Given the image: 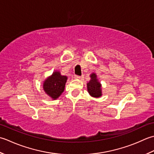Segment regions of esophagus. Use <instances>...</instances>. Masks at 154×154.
Segmentation results:
<instances>
[{"label":"esophagus","instance_id":"34e87169","mask_svg":"<svg viewBox=\"0 0 154 154\" xmlns=\"http://www.w3.org/2000/svg\"><path fill=\"white\" fill-rule=\"evenodd\" d=\"M74 78H75V79H80L81 76H77V75H75V76H74Z\"/></svg>","mask_w":154,"mask_h":154}]
</instances>
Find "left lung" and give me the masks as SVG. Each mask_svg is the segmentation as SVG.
I'll list each match as a JSON object with an SVG mask.
<instances>
[{
	"label": "left lung",
	"mask_w": 154,
	"mask_h": 154,
	"mask_svg": "<svg viewBox=\"0 0 154 154\" xmlns=\"http://www.w3.org/2000/svg\"><path fill=\"white\" fill-rule=\"evenodd\" d=\"M90 77V80L86 84L88 92L94 98H100L102 96V84L99 82L96 73H92Z\"/></svg>",
	"instance_id": "8db88e82"
}]
</instances>
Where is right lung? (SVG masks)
I'll return each mask as SVG.
<instances>
[{
    "instance_id": "right-lung-1",
    "label": "right lung",
    "mask_w": 154,
    "mask_h": 154,
    "mask_svg": "<svg viewBox=\"0 0 154 154\" xmlns=\"http://www.w3.org/2000/svg\"><path fill=\"white\" fill-rule=\"evenodd\" d=\"M67 80L66 76H62L60 72L55 70L52 75L44 80L43 90L52 100H56L64 91Z\"/></svg>"
}]
</instances>
